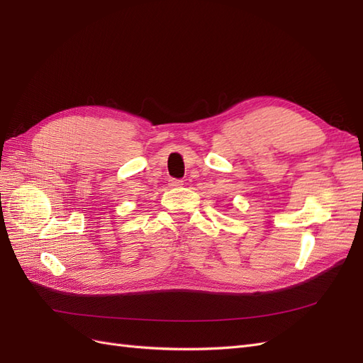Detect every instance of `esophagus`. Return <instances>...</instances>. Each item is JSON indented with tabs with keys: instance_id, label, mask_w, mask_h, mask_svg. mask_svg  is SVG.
<instances>
[{
	"instance_id": "obj_1",
	"label": "esophagus",
	"mask_w": 363,
	"mask_h": 363,
	"mask_svg": "<svg viewBox=\"0 0 363 363\" xmlns=\"http://www.w3.org/2000/svg\"><path fill=\"white\" fill-rule=\"evenodd\" d=\"M169 186H172V188H180V186H183V180H180V179H171L169 180Z\"/></svg>"
}]
</instances>
